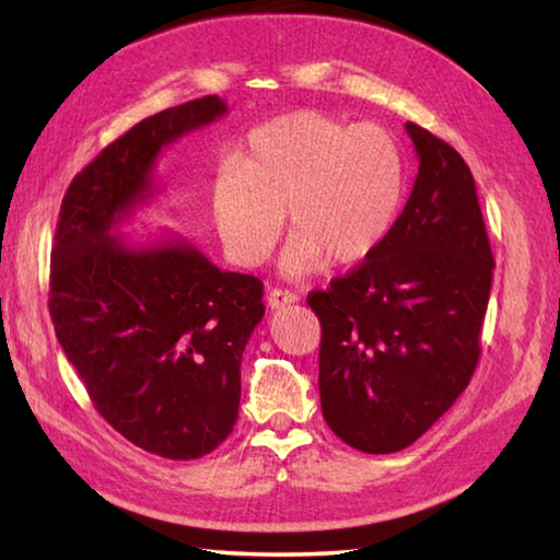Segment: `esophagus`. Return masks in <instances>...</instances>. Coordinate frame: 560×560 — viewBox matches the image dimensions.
Returning <instances> with one entry per match:
<instances>
[{
    "instance_id": "1",
    "label": "esophagus",
    "mask_w": 560,
    "mask_h": 560,
    "mask_svg": "<svg viewBox=\"0 0 560 560\" xmlns=\"http://www.w3.org/2000/svg\"><path fill=\"white\" fill-rule=\"evenodd\" d=\"M299 296L289 289H269L267 293V303L271 308H281V306H289V303H296Z\"/></svg>"
}]
</instances>
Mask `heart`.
<instances>
[{
    "label": "heart",
    "mask_w": 560,
    "mask_h": 560,
    "mask_svg": "<svg viewBox=\"0 0 560 560\" xmlns=\"http://www.w3.org/2000/svg\"><path fill=\"white\" fill-rule=\"evenodd\" d=\"M405 192V160L390 130L296 110L252 130L240 165L212 185V212L226 252L257 267L283 232L293 240L289 277L363 261L385 240Z\"/></svg>",
    "instance_id": "b5f03b06"
}]
</instances>
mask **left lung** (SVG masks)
<instances>
[{"mask_svg": "<svg viewBox=\"0 0 560 560\" xmlns=\"http://www.w3.org/2000/svg\"><path fill=\"white\" fill-rule=\"evenodd\" d=\"M405 128L420 170L402 214L371 257L308 293L320 410L368 454L410 447L469 385L494 271L469 165L430 130Z\"/></svg>", "mask_w": 560, "mask_h": 560, "instance_id": "8db88e82", "label": "left lung"}]
</instances>
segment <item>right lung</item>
Wrapping results in <instances>:
<instances>
[{
	"label": "right lung",
	"mask_w": 560,
	"mask_h": 560,
	"mask_svg": "<svg viewBox=\"0 0 560 560\" xmlns=\"http://www.w3.org/2000/svg\"><path fill=\"white\" fill-rule=\"evenodd\" d=\"M224 113L205 96L122 132L71 179L51 246L49 314L66 358L103 420L165 459L205 457L234 430L264 287L179 236L130 246L116 226L153 195L163 148Z\"/></svg>",
	"instance_id": "add662e5"
}]
</instances>
